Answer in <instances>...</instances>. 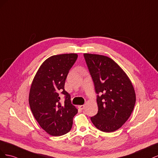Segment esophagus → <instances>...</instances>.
Masks as SVG:
<instances>
[{"label": "esophagus", "mask_w": 158, "mask_h": 158, "mask_svg": "<svg viewBox=\"0 0 158 158\" xmlns=\"http://www.w3.org/2000/svg\"><path fill=\"white\" fill-rule=\"evenodd\" d=\"M84 107H85V106H84V105H82V106H78V108H79L80 109H81V110L84 109Z\"/></svg>", "instance_id": "esophagus-1"}]
</instances>
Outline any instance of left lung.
Listing matches in <instances>:
<instances>
[{"label": "left lung", "mask_w": 158, "mask_h": 158, "mask_svg": "<svg viewBox=\"0 0 158 158\" xmlns=\"http://www.w3.org/2000/svg\"><path fill=\"white\" fill-rule=\"evenodd\" d=\"M98 94V112L91 121L99 130L114 132L130 117L136 102L131 81L123 70L109 57L84 53Z\"/></svg>", "instance_id": "left-lung-1"}]
</instances>
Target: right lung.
Here are the masks:
<instances>
[{
  "label": "right lung",
  "mask_w": 158,
  "mask_h": 158,
  "mask_svg": "<svg viewBox=\"0 0 158 158\" xmlns=\"http://www.w3.org/2000/svg\"><path fill=\"white\" fill-rule=\"evenodd\" d=\"M77 58L76 53L51 56L42 63L33 80L29 94L31 112L40 127L51 136L69 132L78 113L64 89L66 76ZM60 94L65 95L64 104L60 102Z\"/></svg>",
  "instance_id": "obj_1"
}]
</instances>
